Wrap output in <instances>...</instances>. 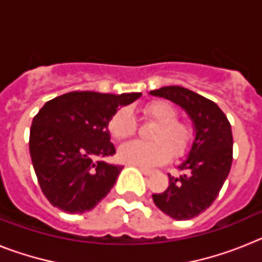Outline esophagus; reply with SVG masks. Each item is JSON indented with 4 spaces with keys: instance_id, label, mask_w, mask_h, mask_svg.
<instances>
[{
    "instance_id": "esophagus-1",
    "label": "esophagus",
    "mask_w": 262,
    "mask_h": 262,
    "mask_svg": "<svg viewBox=\"0 0 262 262\" xmlns=\"http://www.w3.org/2000/svg\"><path fill=\"white\" fill-rule=\"evenodd\" d=\"M139 169H140V172H142L144 176H151L152 173H154V172H152V170H149V169L142 168V166H139Z\"/></svg>"
}]
</instances>
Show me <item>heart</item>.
<instances>
[{
	"instance_id": "obj_1",
	"label": "heart",
	"mask_w": 262,
	"mask_h": 262,
	"mask_svg": "<svg viewBox=\"0 0 262 262\" xmlns=\"http://www.w3.org/2000/svg\"><path fill=\"white\" fill-rule=\"evenodd\" d=\"M144 118L156 126L149 139L154 142H128L120 145L118 157L122 163L142 168H154L166 163L170 156L180 157L189 152L194 140V128L185 120H178L174 106L166 101H154L143 108ZM108 131L115 139L129 138L136 133V120L131 110L122 107L108 122Z\"/></svg>"
}]
</instances>
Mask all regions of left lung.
I'll return each instance as SVG.
<instances>
[{
  "label": "left lung",
  "mask_w": 262,
  "mask_h": 262,
  "mask_svg": "<svg viewBox=\"0 0 262 262\" xmlns=\"http://www.w3.org/2000/svg\"><path fill=\"white\" fill-rule=\"evenodd\" d=\"M149 94L181 106L195 129L189 156L169 176L164 193L152 194L155 205L176 221H187L209 209L217 196L232 164V131L219 106L182 86H164Z\"/></svg>",
  "instance_id": "obj_1"
}]
</instances>
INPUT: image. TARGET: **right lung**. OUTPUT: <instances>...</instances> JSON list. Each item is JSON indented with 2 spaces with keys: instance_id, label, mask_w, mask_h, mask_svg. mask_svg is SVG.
Instances as JSON below:
<instances>
[{
  "instance_id": "1",
  "label": "right lung",
  "mask_w": 262,
  "mask_h": 262,
  "mask_svg": "<svg viewBox=\"0 0 262 262\" xmlns=\"http://www.w3.org/2000/svg\"><path fill=\"white\" fill-rule=\"evenodd\" d=\"M140 96L71 92L39 110L30 128V155L51 205L69 214H82L107 195L122 170V166L97 160L115 154L108 122L119 106Z\"/></svg>"
}]
</instances>
